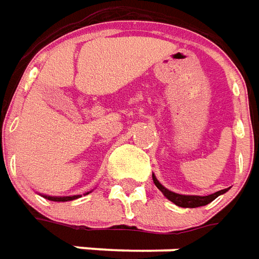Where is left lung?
<instances>
[{"mask_svg":"<svg viewBox=\"0 0 259 259\" xmlns=\"http://www.w3.org/2000/svg\"><path fill=\"white\" fill-rule=\"evenodd\" d=\"M153 181H154L155 186L160 189L161 192L164 193V196H165L168 200H171L172 203H175L177 206H180V207H199V206H205L207 205V203H210L211 200H214L218 196H220V195H223L224 192H227V191H229V189H222V191L211 193V195H207V196H198V195H180V193H175V192H171V191H168L165 186L161 185L160 181L155 178L154 174H153Z\"/></svg>","mask_w":259,"mask_h":259,"instance_id":"obj_1","label":"left lung"}]
</instances>
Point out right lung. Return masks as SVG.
I'll return each mask as SVG.
<instances>
[{
  "instance_id": "1",
  "label": "right lung",
  "mask_w": 259,
  "mask_h": 259,
  "mask_svg": "<svg viewBox=\"0 0 259 259\" xmlns=\"http://www.w3.org/2000/svg\"><path fill=\"white\" fill-rule=\"evenodd\" d=\"M79 196H81V195H74V196H48V195H45V198L49 199V200H54V202H68V200L78 199Z\"/></svg>"
}]
</instances>
